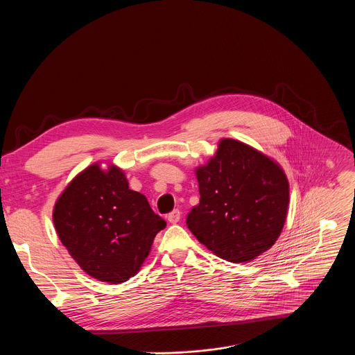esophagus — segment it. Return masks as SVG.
<instances>
[{
  "instance_id": "obj_1",
  "label": "esophagus",
  "mask_w": 355,
  "mask_h": 355,
  "mask_svg": "<svg viewBox=\"0 0 355 355\" xmlns=\"http://www.w3.org/2000/svg\"><path fill=\"white\" fill-rule=\"evenodd\" d=\"M167 219H168V222L170 223H178L180 222V219H181V212L178 211V209H174L173 212H170L168 214V216H167Z\"/></svg>"
}]
</instances>
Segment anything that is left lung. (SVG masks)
<instances>
[{"instance_id": "8db88e82", "label": "left lung", "mask_w": 355, "mask_h": 355, "mask_svg": "<svg viewBox=\"0 0 355 355\" xmlns=\"http://www.w3.org/2000/svg\"><path fill=\"white\" fill-rule=\"evenodd\" d=\"M195 174L200 199L187 226L199 243L230 263H248L275 244L289 205V182L277 162L243 141L222 139Z\"/></svg>"}]
</instances>
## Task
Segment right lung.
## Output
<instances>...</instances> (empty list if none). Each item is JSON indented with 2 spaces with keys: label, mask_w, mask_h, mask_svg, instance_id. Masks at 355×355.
I'll return each mask as SVG.
<instances>
[{
  "label": "right lung",
  "mask_w": 355,
  "mask_h": 355,
  "mask_svg": "<svg viewBox=\"0 0 355 355\" xmlns=\"http://www.w3.org/2000/svg\"><path fill=\"white\" fill-rule=\"evenodd\" d=\"M53 223L81 270L108 284L135 277L166 227L146 196L129 189L122 168L99 163L69 182L55 204Z\"/></svg>",
  "instance_id": "right-lung-1"
}]
</instances>
